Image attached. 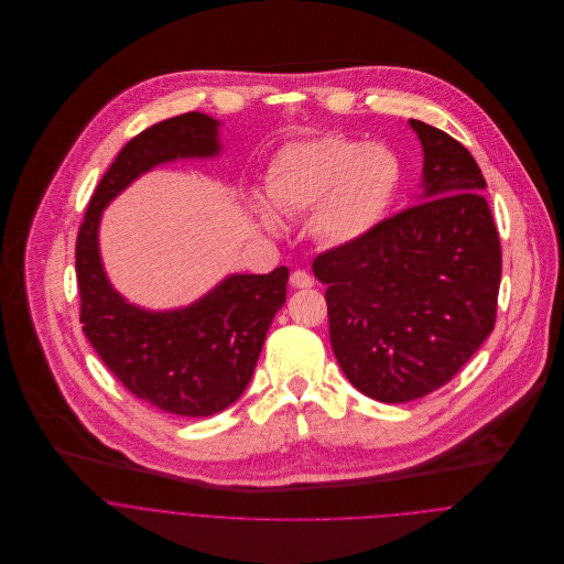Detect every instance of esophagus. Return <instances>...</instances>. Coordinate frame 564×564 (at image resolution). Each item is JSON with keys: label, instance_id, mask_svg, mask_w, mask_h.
<instances>
[{"label": "esophagus", "instance_id": "34e87169", "mask_svg": "<svg viewBox=\"0 0 564 564\" xmlns=\"http://www.w3.org/2000/svg\"><path fill=\"white\" fill-rule=\"evenodd\" d=\"M291 284H293L295 289H311V286L315 284V280L311 278V273L297 269V271L291 273Z\"/></svg>", "mask_w": 564, "mask_h": 564}]
</instances>
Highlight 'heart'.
Segmentation results:
<instances>
[{
	"label": "heart",
	"mask_w": 564,
	"mask_h": 564,
	"mask_svg": "<svg viewBox=\"0 0 564 564\" xmlns=\"http://www.w3.org/2000/svg\"><path fill=\"white\" fill-rule=\"evenodd\" d=\"M400 166L382 145H360L345 137L289 145L269 169L267 195L282 215L319 206L313 228L332 245L362 237L387 210ZM273 226L275 217L264 215Z\"/></svg>",
	"instance_id": "1"
}]
</instances>
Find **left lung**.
I'll return each instance as SVG.
<instances>
[{
    "mask_svg": "<svg viewBox=\"0 0 564 564\" xmlns=\"http://www.w3.org/2000/svg\"><path fill=\"white\" fill-rule=\"evenodd\" d=\"M423 145V195L313 262L327 286L334 356L378 402L447 384L495 327L501 245L471 152L410 119Z\"/></svg>",
    "mask_w": 564,
    "mask_h": 564,
    "instance_id": "1",
    "label": "left lung"
}]
</instances>
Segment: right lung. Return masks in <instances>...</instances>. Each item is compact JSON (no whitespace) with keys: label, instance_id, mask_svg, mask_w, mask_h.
<instances>
[{"label":"right lung","instance_id":"1","mask_svg":"<svg viewBox=\"0 0 564 564\" xmlns=\"http://www.w3.org/2000/svg\"><path fill=\"white\" fill-rule=\"evenodd\" d=\"M217 152V121L202 112L150 126L99 180L76 241L80 323L88 343L132 395L180 416H210L241 398L267 329L286 302L289 269L232 275L184 311L145 313L108 284L97 226L101 208L154 164Z\"/></svg>","mask_w":564,"mask_h":564}]
</instances>
